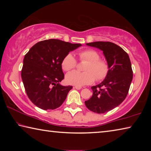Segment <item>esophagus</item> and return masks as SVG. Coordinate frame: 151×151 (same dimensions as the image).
Wrapping results in <instances>:
<instances>
[{
  "label": "esophagus",
  "instance_id": "1",
  "mask_svg": "<svg viewBox=\"0 0 151 151\" xmlns=\"http://www.w3.org/2000/svg\"><path fill=\"white\" fill-rule=\"evenodd\" d=\"M75 88L76 89H77V90H80V89L82 88L81 86H75Z\"/></svg>",
  "mask_w": 151,
  "mask_h": 151
}]
</instances>
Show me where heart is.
<instances>
[{"label": "heart", "instance_id": "b5f03b06", "mask_svg": "<svg viewBox=\"0 0 151 151\" xmlns=\"http://www.w3.org/2000/svg\"><path fill=\"white\" fill-rule=\"evenodd\" d=\"M81 60L87 61L85 67V73L73 71L66 76V83L69 85L81 86L94 83L97 81H102L106 77L109 71V66L106 61L100 59V55L96 50L86 49L78 52ZM63 69L69 71L75 68L76 60L72 53H68L63 59Z\"/></svg>", "mask_w": 151, "mask_h": 151}]
</instances>
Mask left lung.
<instances>
[{
	"label": "left lung",
	"instance_id": "obj_1",
	"mask_svg": "<svg viewBox=\"0 0 151 151\" xmlns=\"http://www.w3.org/2000/svg\"><path fill=\"white\" fill-rule=\"evenodd\" d=\"M86 45L103 50L109 71L104 80L91 87L93 96L85 102L90 111L101 114L111 111L126 98L132 80V70L129 55L111 42H93Z\"/></svg>",
	"mask_w": 151,
	"mask_h": 151
}]
</instances>
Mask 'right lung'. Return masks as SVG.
Listing matches in <instances>:
<instances>
[{
  "label": "right lung",
  "mask_w": 151,
  "mask_h": 151,
  "mask_svg": "<svg viewBox=\"0 0 151 151\" xmlns=\"http://www.w3.org/2000/svg\"><path fill=\"white\" fill-rule=\"evenodd\" d=\"M82 46L58 39L40 41L24 56L21 77L28 97L39 108L53 110L59 107L72 86H62L65 75L63 59L70 51Z\"/></svg>",
  "instance_id": "right-lung-1"
}]
</instances>
